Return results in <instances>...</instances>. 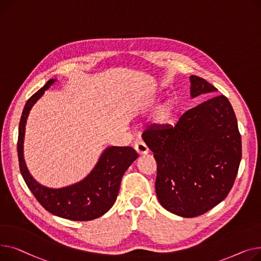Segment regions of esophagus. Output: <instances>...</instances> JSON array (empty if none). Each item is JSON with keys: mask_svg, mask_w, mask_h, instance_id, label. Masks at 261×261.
<instances>
[{"mask_svg": "<svg viewBox=\"0 0 261 261\" xmlns=\"http://www.w3.org/2000/svg\"><path fill=\"white\" fill-rule=\"evenodd\" d=\"M134 147H135V150H136L140 156L148 154V147H147L146 144H145L144 142H142V141L137 142Z\"/></svg>", "mask_w": 261, "mask_h": 261, "instance_id": "1", "label": "esophagus"}]
</instances>
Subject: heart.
I'll list each match as a JSON object with an SVG mask.
<instances>
[{"mask_svg": "<svg viewBox=\"0 0 261 261\" xmlns=\"http://www.w3.org/2000/svg\"><path fill=\"white\" fill-rule=\"evenodd\" d=\"M156 102L157 101L152 100L150 102V106H154L156 104ZM174 110H175V103L173 101L166 102L164 105H162L160 107V110L157 113V117H156L157 121L159 122V123H165V122H167L173 116Z\"/></svg>", "mask_w": 261, "mask_h": 261, "instance_id": "heart-1", "label": "heart"}]
</instances>
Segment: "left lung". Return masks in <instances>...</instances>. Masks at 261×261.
Here are the masks:
<instances>
[{
    "label": "left lung",
    "mask_w": 261,
    "mask_h": 261,
    "mask_svg": "<svg viewBox=\"0 0 261 261\" xmlns=\"http://www.w3.org/2000/svg\"><path fill=\"white\" fill-rule=\"evenodd\" d=\"M191 97L215 93L191 75ZM142 138L157 162L156 194L175 215L193 218L224 200L241 160V136L233 107L223 95L183 114L175 126L149 127Z\"/></svg>",
    "instance_id": "8db88e82"
}]
</instances>
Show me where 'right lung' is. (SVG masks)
I'll list each match as a JSON object with an SVG mask.
<instances>
[{
  "instance_id": "1",
  "label": "right lung",
  "mask_w": 261,
  "mask_h": 261,
  "mask_svg": "<svg viewBox=\"0 0 261 261\" xmlns=\"http://www.w3.org/2000/svg\"><path fill=\"white\" fill-rule=\"evenodd\" d=\"M56 80L51 79L25 104L19 124L18 157L20 171L28 189L40 204L53 215L74 221H88L101 217L115 203L122 176L138 158L130 146H110L102 152L95 167L83 180L61 188H46L37 182L27 170L23 154L25 125L30 110Z\"/></svg>"
}]
</instances>
